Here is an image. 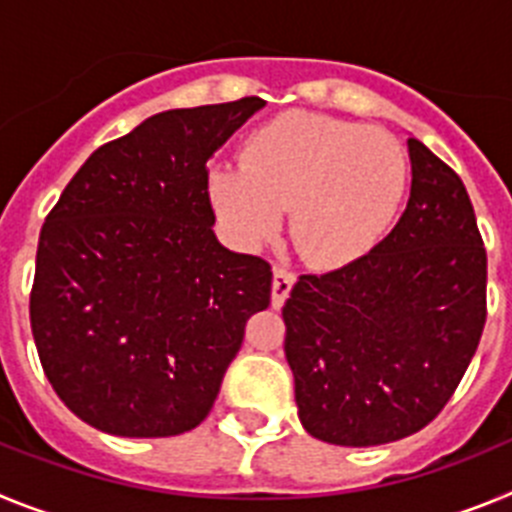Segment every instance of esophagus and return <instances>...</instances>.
Wrapping results in <instances>:
<instances>
[{
  "label": "esophagus",
  "mask_w": 512,
  "mask_h": 512,
  "mask_svg": "<svg viewBox=\"0 0 512 512\" xmlns=\"http://www.w3.org/2000/svg\"><path fill=\"white\" fill-rule=\"evenodd\" d=\"M292 287H295V274L287 269H282V266H274V282H271V307H282L284 300L289 297V292H292Z\"/></svg>",
  "instance_id": "esophagus-1"
}]
</instances>
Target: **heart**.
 <instances>
[{"label": "heart", "mask_w": 512, "mask_h": 512, "mask_svg": "<svg viewBox=\"0 0 512 512\" xmlns=\"http://www.w3.org/2000/svg\"><path fill=\"white\" fill-rule=\"evenodd\" d=\"M408 187L405 151L387 130L318 112H287L253 130L241 166L210 171V202L238 246L259 248L282 225L310 264L372 251Z\"/></svg>", "instance_id": "b5f03b06"}]
</instances>
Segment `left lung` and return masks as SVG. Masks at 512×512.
I'll use <instances>...</instances> for the list:
<instances>
[{"instance_id": "left-lung-1", "label": "left lung", "mask_w": 512, "mask_h": 512, "mask_svg": "<svg viewBox=\"0 0 512 512\" xmlns=\"http://www.w3.org/2000/svg\"><path fill=\"white\" fill-rule=\"evenodd\" d=\"M410 200L372 251L305 274L282 318L300 423L336 446L400 441L454 395L485 328L487 253L459 176L408 138Z\"/></svg>"}]
</instances>
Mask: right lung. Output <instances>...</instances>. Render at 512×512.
<instances>
[{
    "label": "right lung",
    "instance_id": "right-lung-1",
    "mask_svg": "<svg viewBox=\"0 0 512 512\" xmlns=\"http://www.w3.org/2000/svg\"><path fill=\"white\" fill-rule=\"evenodd\" d=\"M264 99L166 110L97 148L40 230L30 325L76 418L110 436L202 423L271 300V266L217 241L207 161Z\"/></svg>",
    "mask_w": 512,
    "mask_h": 512
}]
</instances>
